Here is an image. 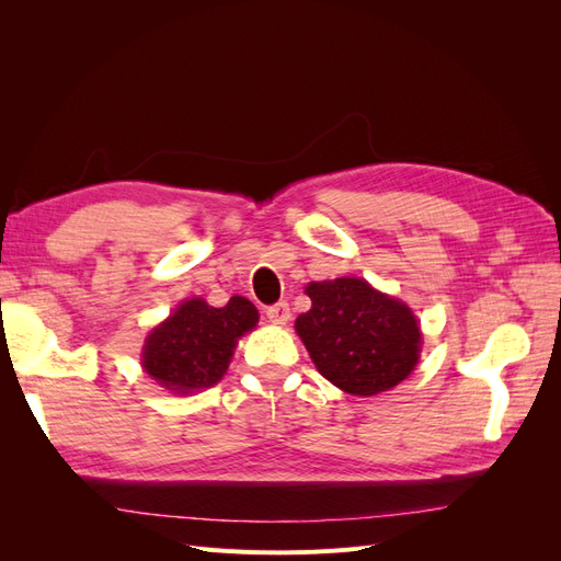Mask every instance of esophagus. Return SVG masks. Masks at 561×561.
<instances>
[{
  "label": "esophagus",
  "mask_w": 561,
  "mask_h": 561,
  "mask_svg": "<svg viewBox=\"0 0 561 561\" xmlns=\"http://www.w3.org/2000/svg\"><path fill=\"white\" fill-rule=\"evenodd\" d=\"M290 316H293V311H290V304H287V301H278V304H274V307L266 309V318L271 322H276V325H285V322L290 320Z\"/></svg>",
  "instance_id": "1"
}]
</instances>
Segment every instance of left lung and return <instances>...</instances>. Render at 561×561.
<instances>
[{
	"label": "left lung",
	"mask_w": 561,
	"mask_h": 561,
	"mask_svg": "<svg viewBox=\"0 0 561 561\" xmlns=\"http://www.w3.org/2000/svg\"><path fill=\"white\" fill-rule=\"evenodd\" d=\"M307 295L311 309L295 328L328 381L351 396H377L414 369L421 332L402 301L360 278L311 283Z\"/></svg>",
	"instance_id": "obj_1"
}]
</instances>
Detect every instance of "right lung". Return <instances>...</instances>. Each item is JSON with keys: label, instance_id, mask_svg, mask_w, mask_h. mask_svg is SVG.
<instances>
[{"label": "right lung", "instance_id": "obj_1", "mask_svg": "<svg viewBox=\"0 0 561 561\" xmlns=\"http://www.w3.org/2000/svg\"><path fill=\"white\" fill-rule=\"evenodd\" d=\"M257 309L245 297H231L215 309L190 299L149 334L142 367L173 393H192L225 377L236 339L257 325Z\"/></svg>", "mask_w": 561, "mask_h": 561}]
</instances>
